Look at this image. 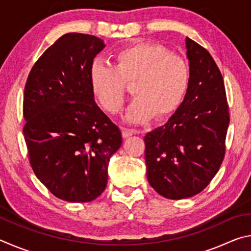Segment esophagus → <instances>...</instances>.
Segmentation results:
<instances>
[{
  "mask_svg": "<svg viewBox=\"0 0 251 251\" xmlns=\"http://www.w3.org/2000/svg\"><path fill=\"white\" fill-rule=\"evenodd\" d=\"M122 131H123V137L124 138H128L129 136L136 134V130L129 129V128H122Z\"/></svg>",
  "mask_w": 251,
  "mask_h": 251,
  "instance_id": "obj_1",
  "label": "esophagus"
}]
</instances>
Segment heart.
Wrapping results in <instances>:
<instances>
[{"mask_svg": "<svg viewBox=\"0 0 251 251\" xmlns=\"http://www.w3.org/2000/svg\"><path fill=\"white\" fill-rule=\"evenodd\" d=\"M91 90L101 107L110 114L122 109L127 86L136 95L126 110L125 120L143 123L156 115L165 118L179 107L189 87L187 62L165 46L136 42L114 54V66L96 61L90 73Z\"/></svg>", "mask_w": 251, "mask_h": 251, "instance_id": "b5f03b06", "label": "heart"}]
</instances>
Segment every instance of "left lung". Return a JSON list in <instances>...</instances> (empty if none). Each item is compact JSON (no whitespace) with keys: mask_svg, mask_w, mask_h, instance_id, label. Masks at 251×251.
I'll use <instances>...</instances> for the list:
<instances>
[{"mask_svg":"<svg viewBox=\"0 0 251 251\" xmlns=\"http://www.w3.org/2000/svg\"><path fill=\"white\" fill-rule=\"evenodd\" d=\"M190 82L167 123L147 133V179L168 199L195 196L219 171L229 126L222 73L206 49L186 37Z\"/></svg>","mask_w":251,"mask_h":251,"instance_id":"8db88e82","label":"left lung"}]
</instances>
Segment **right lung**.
I'll return each instance as SVG.
<instances>
[{"mask_svg":"<svg viewBox=\"0 0 251 251\" xmlns=\"http://www.w3.org/2000/svg\"><path fill=\"white\" fill-rule=\"evenodd\" d=\"M105 48L94 35L67 33L42 54L25 84L23 134L36 177L54 196L87 202L104 192L118 127L95 103L90 73Z\"/></svg>","mask_w":251,"mask_h":251,"instance_id":"right-lung-1","label":"right lung"}]
</instances>
